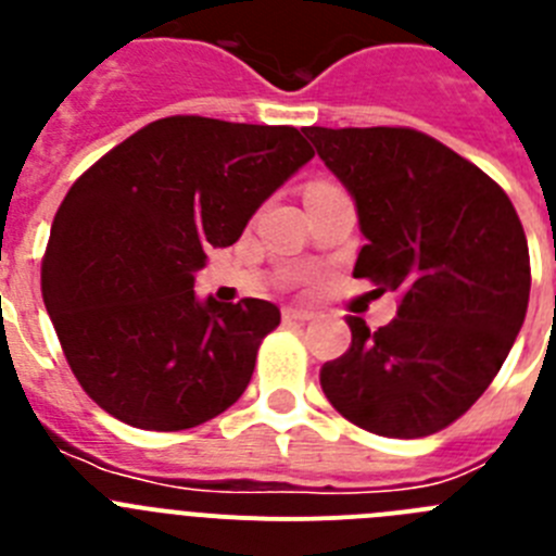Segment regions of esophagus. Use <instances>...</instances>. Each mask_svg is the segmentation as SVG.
I'll return each mask as SVG.
<instances>
[{
  "instance_id": "obj_1",
  "label": "esophagus",
  "mask_w": 556,
  "mask_h": 556,
  "mask_svg": "<svg viewBox=\"0 0 556 556\" xmlns=\"http://www.w3.org/2000/svg\"><path fill=\"white\" fill-rule=\"evenodd\" d=\"M283 320H287V323H308V320H314V312H308V308L287 306V308H283Z\"/></svg>"
}]
</instances>
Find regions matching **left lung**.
<instances>
[{
	"mask_svg": "<svg viewBox=\"0 0 556 556\" xmlns=\"http://www.w3.org/2000/svg\"><path fill=\"white\" fill-rule=\"evenodd\" d=\"M356 200L367 244L353 275L397 292V317L320 370L358 429L415 440L445 429L488 390L529 306L527 233L493 178L412 127H306Z\"/></svg>",
	"mask_w": 556,
	"mask_h": 556,
	"instance_id": "8db88e82",
	"label": "left lung"
}]
</instances>
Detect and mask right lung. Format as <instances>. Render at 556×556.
I'll list each match as a JSON object with an SVG mask.
<instances>
[{"label":"right lung","instance_id":"obj_1","mask_svg":"<svg viewBox=\"0 0 556 556\" xmlns=\"http://www.w3.org/2000/svg\"><path fill=\"white\" fill-rule=\"evenodd\" d=\"M312 159L298 127L166 116L75 180L52 223L41 292L97 406L136 429L184 431L242 397L281 312L258 298L200 303L194 273Z\"/></svg>","mask_w":556,"mask_h":556}]
</instances>
